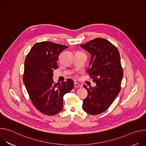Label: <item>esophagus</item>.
I'll list each match as a JSON object with an SVG mask.
<instances>
[{"instance_id":"obj_1","label":"esophagus","mask_w":146,"mask_h":146,"mask_svg":"<svg viewBox=\"0 0 146 146\" xmlns=\"http://www.w3.org/2000/svg\"><path fill=\"white\" fill-rule=\"evenodd\" d=\"M74 87L75 88H80V87H82V86H81V84H78V83H77V82H74Z\"/></svg>"}]
</instances>
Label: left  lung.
<instances>
[{"mask_svg": "<svg viewBox=\"0 0 146 146\" xmlns=\"http://www.w3.org/2000/svg\"><path fill=\"white\" fill-rule=\"evenodd\" d=\"M80 46L91 55L88 73L96 84L90 88L83 86L88 95L83 100L82 109L91 115L99 114L110 106L121 90L123 70L119 53L115 46L102 38Z\"/></svg>", "mask_w": 146, "mask_h": 146, "instance_id": "left-lung-1", "label": "left lung"}]
</instances>
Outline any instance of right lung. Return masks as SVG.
<instances>
[{"mask_svg": "<svg viewBox=\"0 0 146 146\" xmlns=\"http://www.w3.org/2000/svg\"><path fill=\"white\" fill-rule=\"evenodd\" d=\"M67 46L51 41L36 43L27 56L23 82L35 107L41 113L54 115L63 109V98L74 87L68 78L60 84L53 81V71L58 66L59 54Z\"/></svg>", "mask_w": 146, "mask_h": 146, "instance_id": "obj_1", "label": "right lung"}]
</instances>
